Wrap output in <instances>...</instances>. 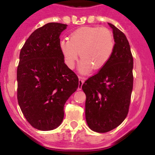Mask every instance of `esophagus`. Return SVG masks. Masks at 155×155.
<instances>
[{
    "label": "esophagus",
    "instance_id": "esophagus-1",
    "mask_svg": "<svg viewBox=\"0 0 155 155\" xmlns=\"http://www.w3.org/2000/svg\"><path fill=\"white\" fill-rule=\"evenodd\" d=\"M83 83H84V79H82V78H79V87H78V89H82V85H83Z\"/></svg>",
    "mask_w": 155,
    "mask_h": 155
}]
</instances>
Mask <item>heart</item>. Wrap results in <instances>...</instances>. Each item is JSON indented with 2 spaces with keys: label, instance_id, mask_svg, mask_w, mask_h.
Returning <instances> with one entry per match:
<instances>
[{
  "label": "heart",
  "instance_id": "heart-1",
  "mask_svg": "<svg viewBox=\"0 0 155 155\" xmlns=\"http://www.w3.org/2000/svg\"><path fill=\"white\" fill-rule=\"evenodd\" d=\"M60 48L69 69L74 68L79 53V70L87 73L92 68L99 69L108 63L114 50L113 36L104 27H81L69 35V40H62Z\"/></svg>",
  "mask_w": 155,
  "mask_h": 155
}]
</instances>
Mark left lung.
Returning a JSON list of instances; mask_svg holds the SVG:
<instances>
[{
    "label": "left lung",
    "mask_w": 155,
    "mask_h": 155,
    "mask_svg": "<svg viewBox=\"0 0 155 155\" xmlns=\"http://www.w3.org/2000/svg\"><path fill=\"white\" fill-rule=\"evenodd\" d=\"M115 40L111 58L82 89L86 95V119L91 130L105 133L125 119L133 89V57L125 34L113 24Z\"/></svg>",
    "instance_id": "1"
}]
</instances>
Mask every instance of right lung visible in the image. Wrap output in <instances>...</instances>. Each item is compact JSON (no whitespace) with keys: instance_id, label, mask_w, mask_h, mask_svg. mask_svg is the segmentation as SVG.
<instances>
[{"instance_id":"obj_1","label":"right lung","mask_w":155,"mask_h":155,"mask_svg":"<svg viewBox=\"0 0 155 155\" xmlns=\"http://www.w3.org/2000/svg\"><path fill=\"white\" fill-rule=\"evenodd\" d=\"M67 25L48 23L33 32L20 53L17 100L29 123L40 131L61 125L64 105L79 79L64 63L60 36Z\"/></svg>"}]
</instances>
